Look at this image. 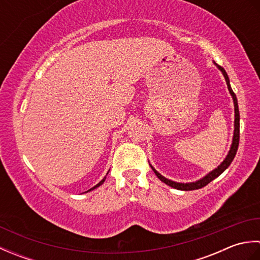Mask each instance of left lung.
I'll return each instance as SVG.
<instances>
[{
    "mask_svg": "<svg viewBox=\"0 0 260 260\" xmlns=\"http://www.w3.org/2000/svg\"><path fill=\"white\" fill-rule=\"evenodd\" d=\"M214 66L217 67L220 71H221V74L223 75L224 77V80L225 82H227V87H228V90L230 92L231 97H233V101H234V106H235V121H234V135H233V143H231L230 145V150L227 154V156L224 157L223 161L220 163L217 168H215L214 170L210 171V172L208 174H206L203 176V178H201L200 180H197L194 182H186V183H182V182H175V181H172L170 179H167L165 176H163L161 173H158L157 171L153 168V165L150 163L152 170L154 171V173H155V175L157 176V178L161 180L162 182H164L165 184H168L169 186L171 187H174V189L176 190H182V191H191V190H198V189H201V187L206 186L208 183H210V182L213 181L215 178H218V176L223 173L225 170H227L229 168V165L231 164V162L234 161V158L236 156V153H237V150H238V145H239V127H240V115H239V108H238V102H237V97L235 95V92L233 91V89H231V86H230V80H229V77L227 75V73H225V70L221 67V66H219L218 63H215L213 61Z\"/></svg>",
    "mask_w": 260,
    "mask_h": 260,
    "instance_id": "1",
    "label": "left lung"
}]
</instances>
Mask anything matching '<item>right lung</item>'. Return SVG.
Instances as JSON below:
<instances>
[{"instance_id": "add662e5", "label": "right lung", "mask_w": 260, "mask_h": 260, "mask_svg": "<svg viewBox=\"0 0 260 260\" xmlns=\"http://www.w3.org/2000/svg\"><path fill=\"white\" fill-rule=\"evenodd\" d=\"M108 172H109V171H108ZM108 172H107V174H108ZM105 180H106V176H104V179L101 181V182H99V183H97L95 186H92L91 187V189H89V190H88V191H86V192H89V191H91V190H93V189H96V187H98V186H101L103 183H104V182H105Z\"/></svg>"}]
</instances>
